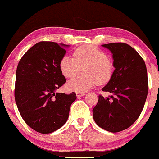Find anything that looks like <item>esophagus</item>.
<instances>
[{"label": "esophagus", "mask_w": 159, "mask_h": 159, "mask_svg": "<svg viewBox=\"0 0 159 159\" xmlns=\"http://www.w3.org/2000/svg\"><path fill=\"white\" fill-rule=\"evenodd\" d=\"M76 94H77V98H80V97H82V96H84V95H85V93H76Z\"/></svg>", "instance_id": "1"}]
</instances>
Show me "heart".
<instances>
[{"label":"heart","instance_id":"obj_1","mask_svg":"<svg viewBox=\"0 0 159 159\" xmlns=\"http://www.w3.org/2000/svg\"><path fill=\"white\" fill-rule=\"evenodd\" d=\"M73 57L65 55L59 61V69L64 77H72L83 68L84 75L77 76L66 84L69 90L85 93L95 84L109 81L114 64L105 52L94 45H82L74 51Z\"/></svg>","mask_w":159,"mask_h":159}]
</instances>
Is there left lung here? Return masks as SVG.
Returning a JSON list of instances; mask_svg holds the SVG:
<instances>
[{
	"instance_id": "1",
	"label": "left lung",
	"mask_w": 159,
	"mask_h": 159,
	"mask_svg": "<svg viewBox=\"0 0 159 159\" xmlns=\"http://www.w3.org/2000/svg\"><path fill=\"white\" fill-rule=\"evenodd\" d=\"M102 46L111 52L115 68L102 90L112 95L111 100L99 95L93 109V119L102 129L117 132L129 127L142 112L148 91L147 69L140 54L126 43Z\"/></svg>"
}]
</instances>
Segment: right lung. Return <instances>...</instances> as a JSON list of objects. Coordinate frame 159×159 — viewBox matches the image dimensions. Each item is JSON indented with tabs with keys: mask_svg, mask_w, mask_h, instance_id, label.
<instances>
[{
	"mask_svg": "<svg viewBox=\"0 0 159 159\" xmlns=\"http://www.w3.org/2000/svg\"><path fill=\"white\" fill-rule=\"evenodd\" d=\"M70 46L43 41L30 48L16 69L15 101L26 124L43 134L62 127L69 118L75 93L56 92L66 79L59 69V61Z\"/></svg>",
	"mask_w": 159,
	"mask_h": 159,
	"instance_id": "1",
	"label": "right lung"
}]
</instances>
